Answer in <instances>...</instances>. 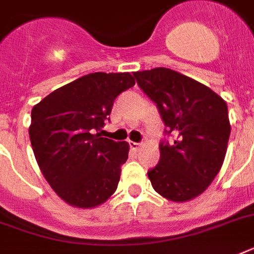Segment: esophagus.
<instances>
[{
    "mask_svg": "<svg viewBox=\"0 0 254 254\" xmlns=\"http://www.w3.org/2000/svg\"><path fill=\"white\" fill-rule=\"evenodd\" d=\"M129 146H130L131 150L138 151V149L141 147V143H137V142H133V141H129Z\"/></svg>",
    "mask_w": 254,
    "mask_h": 254,
    "instance_id": "1",
    "label": "esophagus"
}]
</instances>
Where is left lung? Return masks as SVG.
I'll list each match as a JSON object with an SVG mask.
<instances>
[{"label":"left lung","mask_w":254,"mask_h":254,"mask_svg":"<svg viewBox=\"0 0 254 254\" xmlns=\"http://www.w3.org/2000/svg\"><path fill=\"white\" fill-rule=\"evenodd\" d=\"M133 75L174 137L171 145H159L158 165L147 171L151 186L167 200H192L224 162L231 134L227 103L207 85L165 67Z\"/></svg>","instance_id":"left-lung-1"}]
</instances>
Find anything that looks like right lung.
I'll use <instances>...</instances> for the list:
<instances>
[{"mask_svg": "<svg viewBox=\"0 0 254 254\" xmlns=\"http://www.w3.org/2000/svg\"><path fill=\"white\" fill-rule=\"evenodd\" d=\"M135 84L129 72H95L58 88L31 111L34 155L51 189L67 204L95 208L117 190L129 143L100 137L121 92Z\"/></svg>", "mask_w": 254, "mask_h": 254, "instance_id": "add662e5", "label": "right lung"}]
</instances>
